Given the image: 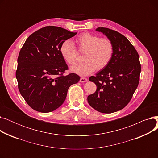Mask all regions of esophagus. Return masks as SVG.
<instances>
[{
    "label": "esophagus",
    "mask_w": 158,
    "mask_h": 158,
    "mask_svg": "<svg viewBox=\"0 0 158 158\" xmlns=\"http://www.w3.org/2000/svg\"><path fill=\"white\" fill-rule=\"evenodd\" d=\"M88 81V79H86V78H85V77H81V79H80V82H86V81Z\"/></svg>",
    "instance_id": "esophagus-1"
}]
</instances>
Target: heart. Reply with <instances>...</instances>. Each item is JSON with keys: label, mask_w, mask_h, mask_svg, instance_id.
Instances as JSON below:
<instances>
[{"label": "heart", "mask_w": 158, "mask_h": 158, "mask_svg": "<svg viewBox=\"0 0 158 158\" xmlns=\"http://www.w3.org/2000/svg\"><path fill=\"white\" fill-rule=\"evenodd\" d=\"M79 50L84 52L82 60L85 61L72 66L70 70L81 76H86L92 73L96 69L101 70L106 68L110 63L114 52V45L107 38H100L97 35L84 32L76 40ZM63 60L70 64L76 63L77 52L70 40H65L60 48Z\"/></svg>", "instance_id": "b5f03b06"}]
</instances>
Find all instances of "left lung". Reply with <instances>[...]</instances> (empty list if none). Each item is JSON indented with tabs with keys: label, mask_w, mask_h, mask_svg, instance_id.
<instances>
[{
	"label": "left lung",
	"mask_w": 158,
	"mask_h": 158,
	"mask_svg": "<svg viewBox=\"0 0 158 158\" xmlns=\"http://www.w3.org/2000/svg\"><path fill=\"white\" fill-rule=\"evenodd\" d=\"M95 31L112 41L114 52L108 65L89 78L97 87L87 99L97 111L111 113L126 107L136 89L141 72L139 57L133 45L120 33L105 27Z\"/></svg>",
	"instance_id": "1"
}]
</instances>
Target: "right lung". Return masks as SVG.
I'll use <instances>...</instances> for the list:
<instances>
[{"label": "right lung", "instance_id": "right-lung-1", "mask_svg": "<svg viewBox=\"0 0 158 158\" xmlns=\"http://www.w3.org/2000/svg\"><path fill=\"white\" fill-rule=\"evenodd\" d=\"M77 34L63 28L47 26L31 35L18 57L16 78L20 93L37 111L51 112L61 106L69 87L77 83L76 73L63 76L68 66L60 48L64 41Z\"/></svg>", "mask_w": 158, "mask_h": 158}]
</instances>
